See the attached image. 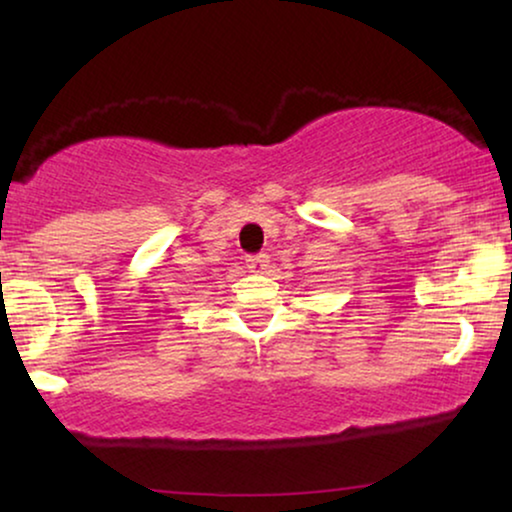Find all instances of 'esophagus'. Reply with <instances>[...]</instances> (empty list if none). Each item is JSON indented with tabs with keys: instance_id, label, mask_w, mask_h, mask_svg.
I'll use <instances>...</instances> for the list:
<instances>
[{
	"instance_id": "34e87169",
	"label": "esophagus",
	"mask_w": 512,
	"mask_h": 512,
	"mask_svg": "<svg viewBox=\"0 0 512 512\" xmlns=\"http://www.w3.org/2000/svg\"><path fill=\"white\" fill-rule=\"evenodd\" d=\"M247 268H249V272H254V275H263V272L268 270V256H265V254L249 256L247 258Z\"/></svg>"
}]
</instances>
